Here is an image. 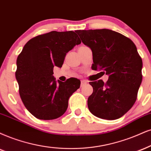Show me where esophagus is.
Segmentation results:
<instances>
[{
    "instance_id": "obj_1",
    "label": "esophagus",
    "mask_w": 151,
    "mask_h": 151,
    "mask_svg": "<svg viewBox=\"0 0 151 151\" xmlns=\"http://www.w3.org/2000/svg\"><path fill=\"white\" fill-rule=\"evenodd\" d=\"M87 83V81H85V80H82L81 81V87L84 86L85 85H86Z\"/></svg>"
}]
</instances>
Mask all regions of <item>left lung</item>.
I'll list each match as a JSON object with an SVG mask.
<instances>
[{
    "label": "left lung",
    "mask_w": 151,
    "mask_h": 151,
    "mask_svg": "<svg viewBox=\"0 0 151 151\" xmlns=\"http://www.w3.org/2000/svg\"><path fill=\"white\" fill-rule=\"evenodd\" d=\"M82 42L92 52V70L109 76L90 82L92 94L87 106L93 115L104 120L121 118L132 107L142 81V59L129 38L110 29L77 30Z\"/></svg>",
    "instance_id": "obj_1"
}]
</instances>
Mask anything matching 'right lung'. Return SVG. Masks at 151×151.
<instances>
[{
    "instance_id": "add662e5",
    "label": "right lung",
    "mask_w": 151,
    "mask_h": 151,
    "mask_svg": "<svg viewBox=\"0 0 151 151\" xmlns=\"http://www.w3.org/2000/svg\"><path fill=\"white\" fill-rule=\"evenodd\" d=\"M81 43L74 31H51L29 40L17 59L15 77L26 109L40 120H54L66 112L68 99L80 87L75 78L55 81V66L61 68L66 53Z\"/></svg>"
}]
</instances>
